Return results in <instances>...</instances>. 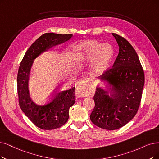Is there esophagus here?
<instances>
[{
    "label": "esophagus",
    "instance_id": "obj_1",
    "mask_svg": "<svg viewBox=\"0 0 159 159\" xmlns=\"http://www.w3.org/2000/svg\"><path fill=\"white\" fill-rule=\"evenodd\" d=\"M87 82L86 81H84L81 82L80 85L76 89L75 91V96L77 98H83L87 94Z\"/></svg>",
    "mask_w": 159,
    "mask_h": 159
}]
</instances>
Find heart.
Segmentation results:
<instances>
[{
    "instance_id": "1",
    "label": "heart",
    "mask_w": 159,
    "mask_h": 159,
    "mask_svg": "<svg viewBox=\"0 0 159 159\" xmlns=\"http://www.w3.org/2000/svg\"><path fill=\"white\" fill-rule=\"evenodd\" d=\"M79 59L82 62L94 61V70L97 74H102L108 66L113 56V49L108 43L97 41H88L79 47Z\"/></svg>"
}]
</instances>
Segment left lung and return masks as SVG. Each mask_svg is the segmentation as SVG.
Segmentation results:
<instances>
[{
    "label": "left lung",
    "mask_w": 159,
    "mask_h": 159,
    "mask_svg": "<svg viewBox=\"0 0 159 159\" xmlns=\"http://www.w3.org/2000/svg\"><path fill=\"white\" fill-rule=\"evenodd\" d=\"M119 54L111 68L98 78L106 83L98 85L93 97L95 106L90 116L93 123L106 130H116L127 124L136 114L144 85V72L131 44L117 34Z\"/></svg>",
    "instance_id": "8db88e82"
}]
</instances>
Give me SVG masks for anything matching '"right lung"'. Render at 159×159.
I'll return each mask as SVG.
<instances>
[{
    "label": "right lung",
    "mask_w": 159,
    "mask_h": 159,
    "mask_svg": "<svg viewBox=\"0 0 159 159\" xmlns=\"http://www.w3.org/2000/svg\"><path fill=\"white\" fill-rule=\"evenodd\" d=\"M72 34L45 33L29 47L20 63L17 73V93L21 110L34 125L43 130H53L68 120L69 109L75 102V87L55 92L46 102H36L31 98L29 80L34 60L54 46L65 43Z\"/></svg>",
    "instance_id": "right-lung-1"
}]
</instances>
